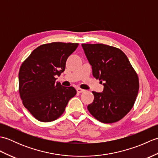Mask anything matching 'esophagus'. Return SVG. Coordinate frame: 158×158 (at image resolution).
Instances as JSON below:
<instances>
[{
  "label": "esophagus",
  "mask_w": 158,
  "mask_h": 158,
  "mask_svg": "<svg viewBox=\"0 0 158 158\" xmlns=\"http://www.w3.org/2000/svg\"><path fill=\"white\" fill-rule=\"evenodd\" d=\"M77 92H78V93H82L83 92H85V90L83 89H81V88H77Z\"/></svg>",
  "instance_id": "obj_1"
}]
</instances>
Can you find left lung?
Returning <instances> with one entry per match:
<instances>
[{
    "instance_id": "left-lung-1",
    "label": "left lung",
    "mask_w": 158,
    "mask_h": 158,
    "mask_svg": "<svg viewBox=\"0 0 158 158\" xmlns=\"http://www.w3.org/2000/svg\"><path fill=\"white\" fill-rule=\"evenodd\" d=\"M93 76L103 83L102 92H92L91 115L105 123L117 122L132 109L138 95V75L122 50L102 43L81 45Z\"/></svg>"
}]
</instances>
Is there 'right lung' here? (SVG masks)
<instances>
[{
	"instance_id": "right-lung-1",
	"label": "right lung",
	"mask_w": 158,
	"mask_h": 158,
	"mask_svg": "<svg viewBox=\"0 0 158 158\" xmlns=\"http://www.w3.org/2000/svg\"><path fill=\"white\" fill-rule=\"evenodd\" d=\"M79 43L53 42L39 46L22 64L19 92L25 108L40 122L57 119L77 94L73 87L56 82Z\"/></svg>"
}]
</instances>
